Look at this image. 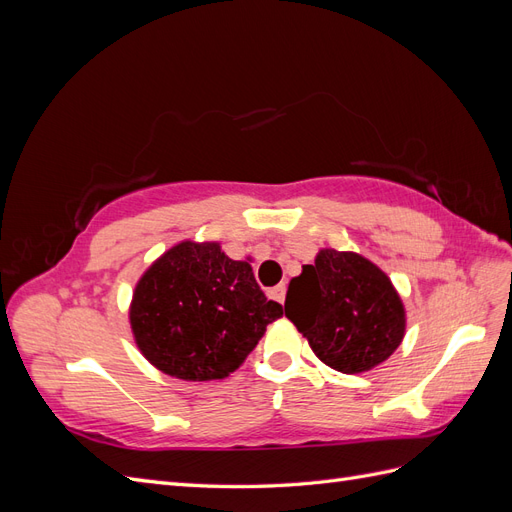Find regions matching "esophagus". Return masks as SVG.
<instances>
[{
	"label": "esophagus",
	"mask_w": 512,
	"mask_h": 512,
	"mask_svg": "<svg viewBox=\"0 0 512 512\" xmlns=\"http://www.w3.org/2000/svg\"><path fill=\"white\" fill-rule=\"evenodd\" d=\"M271 297H273L275 301L284 303V299H286V284H277V286L271 290Z\"/></svg>",
	"instance_id": "obj_1"
}]
</instances>
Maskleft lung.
I'll list each match as a JSON object with an SVG mask.
<instances>
[{
	"label": "left lung",
	"mask_w": 512,
	"mask_h": 512,
	"mask_svg": "<svg viewBox=\"0 0 512 512\" xmlns=\"http://www.w3.org/2000/svg\"><path fill=\"white\" fill-rule=\"evenodd\" d=\"M286 318L307 337L318 359L342 374H361L397 350L406 312L397 290L374 262L320 250L286 292Z\"/></svg>",
	"instance_id": "obj_1"
}]
</instances>
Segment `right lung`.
I'll return each mask as SVG.
<instances>
[{
  "instance_id": "obj_1",
  "label": "right lung",
  "mask_w": 512,
  "mask_h": 512,
  "mask_svg": "<svg viewBox=\"0 0 512 512\" xmlns=\"http://www.w3.org/2000/svg\"><path fill=\"white\" fill-rule=\"evenodd\" d=\"M282 314L247 262L228 258L220 243L183 241L138 280L130 324L151 365L203 382L235 371Z\"/></svg>"
}]
</instances>
